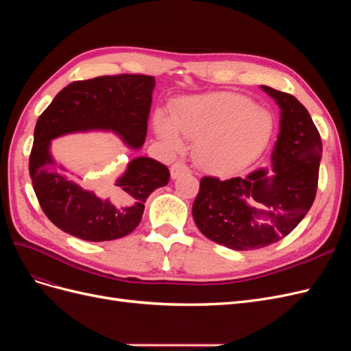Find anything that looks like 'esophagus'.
<instances>
[{
	"instance_id": "34e87169",
	"label": "esophagus",
	"mask_w": 351,
	"mask_h": 351,
	"mask_svg": "<svg viewBox=\"0 0 351 351\" xmlns=\"http://www.w3.org/2000/svg\"><path fill=\"white\" fill-rule=\"evenodd\" d=\"M169 171H171V177L176 180L180 176L190 173V169H189V167L184 162H176V164L171 165V168H169Z\"/></svg>"
}]
</instances>
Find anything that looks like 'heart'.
I'll list each match as a JSON object with an SVG mask.
<instances>
[{
	"instance_id": "b5f03b06",
	"label": "heart",
	"mask_w": 351,
	"mask_h": 351,
	"mask_svg": "<svg viewBox=\"0 0 351 351\" xmlns=\"http://www.w3.org/2000/svg\"><path fill=\"white\" fill-rule=\"evenodd\" d=\"M154 129L173 151L184 147L183 134L195 142L193 156L200 168L227 176L247 168L267 149L274 117L244 95L215 92L177 99L171 119L156 111Z\"/></svg>"
}]
</instances>
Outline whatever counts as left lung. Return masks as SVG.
Here are the masks:
<instances>
[{
  "label": "left lung",
  "instance_id": "8db88e82",
  "mask_svg": "<svg viewBox=\"0 0 351 351\" xmlns=\"http://www.w3.org/2000/svg\"><path fill=\"white\" fill-rule=\"evenodd\" d=\"M280 108L271 167L246 177H204L193 204L202 234L232 250L267 247L297 227L317 187L322 142L311 114L293 95L261 86Z\"/></svg>",
  "mask_w": 351,
  "mask_h": 351
}]
</instances>
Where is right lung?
Segmentation results:
<instances>
[{
    "label": "right lung",
    "mask_w": 351,
    "mask_h": 351,
    "mask_svg": "<svg viewBox=\"0 0 351 351\" xmlns=\"http://www.w3.org/2000/svg\"><path fill=\"white\" fill-rule=\"evenodd\" d=\"M154 88L155 79L145 74L73 82L38 119L29 173L42 210L60 230L86 241L121 239L139 226L147 196L168 184L164 164L136 156L97 195L70 178L51 154L57 137L88 132H111L129 149H142Z\"/></svg>",
    "instance_id": "add662e5"
}]
</instances>
